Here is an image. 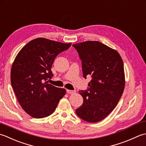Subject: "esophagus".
Listing matches in <instances>:
<instances>
[{"instance_id":"1","label":"esophagus","mask_w":146,"mask_h":146,"mask_svg":"<svg viewBox=\"0 0 146 146\" xmlns=\"http://www.w3.org/2000/svg\"><path fill=\"white\" fill-rule=\"evenodd\" d=\"M67 93H69V94H74L75 93V91H72V90H67Z\"/></svg>"}]
</instances>
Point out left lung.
<instances>
[{
    "instance_id": "1",
    "label": "left lung",
    "mask_w": 146,
    "mask_h": 146,
    "mask_svg": "<svg viewBox=\"0 0 146 146\" xmlns=\"http://www.w3.org/2000/svg\"><path fill=\"white\" fill-rule=\"evenodd\" d=\"M82 61L83 77H91L87 90L79 91L83 103L76 113L90 123L98 122L113 110L125 88L123 60L116 50L97 41L72 45Z\"/></svg>"
}]
</instances>
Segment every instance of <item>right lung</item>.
I'll use <instances>...</instances> for the list:
<instances>
[{
    "instance_id": "obj_1",
    "label": "right lung",
    "mask_w": 146,
    "mask_h": 146,
    "mask_svg": "<svg viewBox=\"0 0 146 146\" xmlns=\"http://www.w3.org/2000/svg\"><path fill=\"white\" fill-rule=\"evenodd\" d=\"M71 43L38 38L29 41L17 55L11 72V82L22 108L32 117L41 118L53 113L65 89L47 84L52 79V64L59 53Z\"/></svg>"
}]
</instances>
